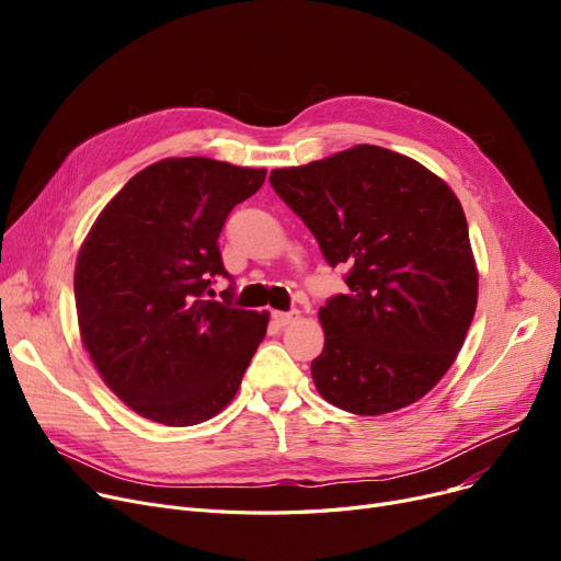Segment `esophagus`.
Instances as JSON below:
<instances>
[{
	"label": "esophagus",
	"instance_id": "obj_1",
	"mask_svg": "<svg viewBox=\"0 0 561 561\" xmlns=\"http://www.w3.org/2000/svg\"><path fill=\"white\" fill-rule=\"evenodd\" d=\"M298 316H300L298 311H273V320L279 328H286V325H290V322H296Z\"/></svg>",
	"mask_w": 561,
	"mask_h": 561
}]
</instances>
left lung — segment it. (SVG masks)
<instances>
[{"label": "left lung", "mask_w": 561, "mask_h": 561, "mask_svg": "<svg viewBox=\"0 0 561 561\" xmlns=\"http://www.w3.org/2000/svg\"><path fill=\"white\" fill-rule=\"evenodd\" d=\"M271 184L325 261L350 268L347 290L318 311V393L359 416L421 400L457 359L478 307L457 195L419 161L377 145L273 170Z\"/></svg>", "instance_id": "left-lung-1"}]
</instances>
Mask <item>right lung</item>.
<instances>
[{
  "label": "right lung",
  "instance_id": "right-lung-1",
  "mask_svg": "<svg viewBox=\"0 0 561 561\" xmlns=\"http://www.w3.org/2000/svg\"><path fill=\"white\" fill-rule=\"evenodd\" d=\"M265 170L204 157L163 159L125 184L79 250L75 302L83 347L136 414L170 427L214 419L241 387L268 311L209 300L231 279L218 236Z\"/></svg>",
  "mask_w": 561,
  "mask_h": 561
}]
</instances>
